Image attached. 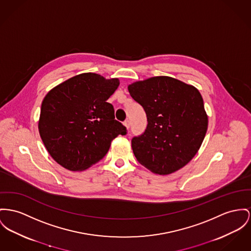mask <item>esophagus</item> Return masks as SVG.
I'll return each instance as SVG.
<instances>
[{
  "label": "esophagus",
  "mask_w": 251,
  "mask_h": 251,
  "mask_svg": "<svg viewBox=\"0 0 251 251\" xmlns=\"http://www.w3.org/2000/svg\"><path fill=\"white\" fill-rule=\"evenodd\" d=\"M124 125H125V126L128 129V128L130 127V121H129V120H126V121L124 122Z\"/></svg>",
  "instance_id": "esophagus-1"
}]
</instances>
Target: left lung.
Returning a JSON list of instances; mask_svg holds the SVG:
<instances>
[{"label":"left lung","mask_w":251,"mask_h":251,"mask_svg":"<svg viewBox=\"0 0 251 251\" xmlns=\"http://www.w3.org/2000/svg\"><path fill=\"white\" fill-rule=\"evenodd\" d=\"M147 114L146 130L131 140L137 161L153 173L167 175L198 152L207 130V115L197 88L167 76L128 85Z\"/></svg>","instance_id":"8db88e82"}]
</instances>
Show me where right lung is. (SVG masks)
Returning <instances> with one entry per match:
<instances>
[{
	"label": "right lung",
	"instance_id": "add662e5",
	"mask_svg": "<svg viewBox=\"0 0 251 251\" xmlns=\"http://www.w3.org/2000/svg\"><path fill=\"white\" fill-rule=\"evenodd\" d=\"M118 79L83 73L47 94L42 102L39 132L51 157L71 171L84 170L101 160L118 135L126 127L114 116L107 99Z\"/></svg>",
	"mask_w": 251,
	"mask_h": 251
}]
</instances>
